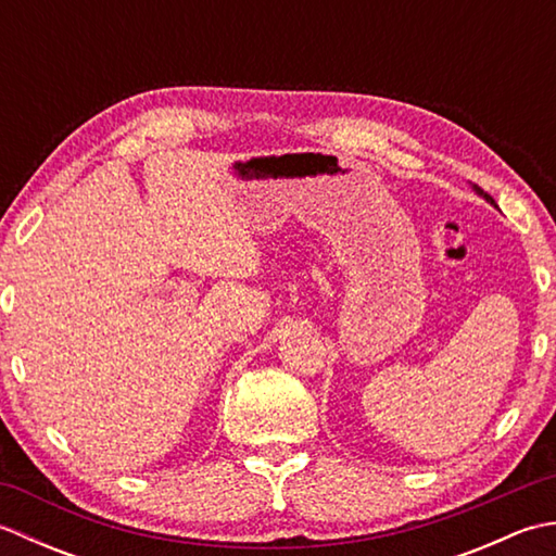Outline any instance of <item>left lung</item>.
Wrapping results in <instances>:
<instances>
[{
  "label": "left lung",
  "mask_w": 556,
  "mask_h": 556,
  "mask_svg": "<svg viewBox=\"0 0 556 556\" xmlns=\"http://www.w3.org/2000/svg\"><path fill=\"white\" fill-rule=\"evenodd\" d=\"M476 191H478V193H480L482 198H485V200H488V203H494V200H492V198H490L488 193H482V188H478V186H476Z\"/></svg>",
  "instance_id": "8db88e82"
}]
</instances>
